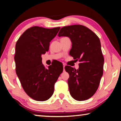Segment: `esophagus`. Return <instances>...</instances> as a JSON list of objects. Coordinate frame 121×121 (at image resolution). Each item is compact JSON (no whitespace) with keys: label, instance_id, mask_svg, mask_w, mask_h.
<instances>
[{"label":"esophagus","instance_id":"esophagus-1","mask_svg":"<svg viewBox=\"0 0 121 121\" xmlns=\"http://www.w3.org/2000/svg\"><path fill=\"white\" fill-rule=\"evenodd\" d=\"M65 64H63V70H64V69H65Z\"/></svg>","mask_w":121,"mask_h":121}]
</instances>
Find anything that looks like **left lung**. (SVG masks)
Wrapping results in <instances>:
<instances>
[{"label":"left lung","mask_w":121,"mask_h":121,"mask_svg":"<svg viewBox=\"0 0 121 121\" xmlns=\"http://www.w3.org/2000/svg\"><path fill=\"white\" fill-rule=\"evenodd\" d=\"M59 37L67 36L72 42L69 54L79 61V68L66 65L69 75L70 94L77 101L87 100L95 95L103 75L104 58L97 35L86 26L76 24L63 26Z\"/></svg>","instance_id":"8db88e82"}]
</instances>
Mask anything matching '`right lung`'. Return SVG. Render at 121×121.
<instances>
[{"label":"right lung","mask_w":121,"mask_h":121,"mask_svg":"<svg viewBox=\"0 0 121 121\" xmlns=\"http://www.w3.org/2000/svg\"><path fill=\"white\" fill-rule=\"evenodd\" d=\"M60 29L32 26L16 42V73L25 92L36 101H46L51 97L55 83L63 71V65L58 62L46 69L41 56L48 51L50 42Z\"/></svg>","instance_id":"right-lung-1"}]
</instances>
